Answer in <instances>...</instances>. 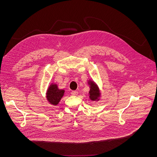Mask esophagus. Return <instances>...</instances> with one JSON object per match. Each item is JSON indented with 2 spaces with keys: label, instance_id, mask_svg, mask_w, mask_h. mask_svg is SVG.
<instances>
[{
  "label": "esophagus",
  "instance_id": "esophagus-1",
  "mask_svg": "<svg viewBox=\"0 0 157 157\" xmlns=\"http://www.w3.org/2000/svg\"><path fill=\"white\" fill-rule=\"evenodd\" d=\"M78 92L77 91H72L71 92V95H73V96H77L78 95Z\"/></svg>",
  "mask_w": 157,
  "mask_h": 157
}]
</instances>
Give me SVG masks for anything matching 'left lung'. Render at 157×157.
<instances>
[{
	"mask_svg": "<svg viewBox=\"0 0 157 157\" xmlns=\"http://www.w3.org/2000/svg\"><path fill=\"white\" fill-rule=\"evenodd\" d=\"M88 84L90 85V99L92 101H99V97H100V91L98 86V85L92 80H88Z\"/></svg>",
	"mask_w": 157,
	"mask_h": 157,
	"instance_id": "left-lung-1",
	"label": "left lung"
}]
</instances>
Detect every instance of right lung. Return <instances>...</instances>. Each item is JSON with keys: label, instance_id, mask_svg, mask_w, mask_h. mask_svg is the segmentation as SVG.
I'll use <instances>...</instances> for the list:
<instances>
[{"label": "right lung", "instance_id": "add662e5", "mask_svg": "<svg viewBox=\"0 0 157 157\" xmlns=\"http://www.w3.org/2000/svg\"><path fill=\"white\" fill-rule=\"evenodd\" d=\"M65 90L58 88V85L51 84L46 92V99L53 105H57L64 95Z\"/></svg>", "mask_w": 157, "mask_h": 157}]
</instances>
